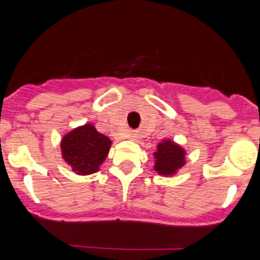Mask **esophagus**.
Wrapping results in <instances>:
<instances>
[{
  "label": "esophagus",
  "instance_id": "esophagus-1",
  "mask_svg": "<svg viewBox=\"0 0 260 260\" xmlns=\"http://www.w3.org/2000/svg\"><path fill=\"white\" fill-rule=\"evenodd\" d=\"M128 138H129L131 141H137L138 135L136 132H129V135H128Z\"/></svg>",
  "mask_w": 260,
  "mask_h": 260
}]
</instances>
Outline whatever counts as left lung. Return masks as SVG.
<instances>
[{
  "label": "left lung",
  "instance_id": "8db88e82",
  "mask_svg": "<svg viewBox=\"0 0 260 260\" xmlns=\"http://www.w3.org/2000/svg\"><path fill=\"white\" fill-rule=\"evenodd\" d=\"M153 170L161 176L171 177L186 164V149L172 140H162L153 152Z\"/></svg>",
  "mask_w": 260,
  "mask_h": 260
}]
</instances>
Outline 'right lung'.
Here are the masks:
<instances>
[{"label": "right lung", "instance_id": "add662e5", "mask_svg": "<svg viewBox=\"0 0 260 260\" xmlns=\"http://www.w3.org/2000/svg\"><path fill=\"white\" fill-rule=\"evenodd\" d=\"M112 141L96 131L91 123L74 128L60 142L61 157L72 171L80 176L99 171L111 149Z\"/></svg>", "mask_w": 260, "mask_h": 260}]
</instances>
